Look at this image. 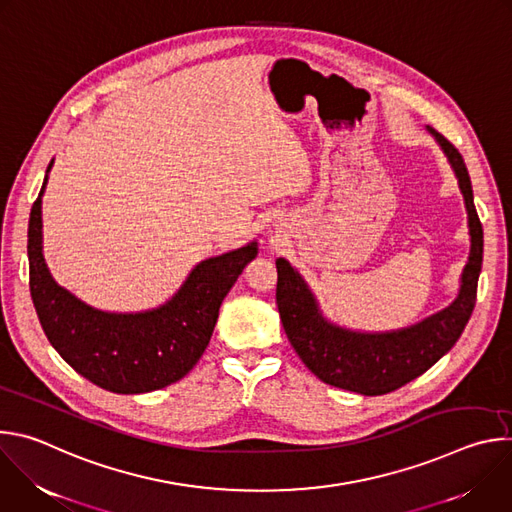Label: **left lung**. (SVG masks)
<instances>
[{"label": "left lung", "mask_w": 512, "mask_h": 512, "mask_svg": "<svg viewBox=\"0 0 512 512\" xmlns=\"http://www.w3.org/2000/svg\"><path fill=\"white\" fill-rule=\"evenodd\" d=\"M442 145L464 194L472 249L462 273L458 300L444 312L411 328L387 334H360L332 326L318 312L312 291L285 259H277V310L283 330L306 367L326 385L360 395H385L423 375L462 336L478 291L482 269V225L472 184L460 152L442 133L427 127Z\"/></svg>", "instance_id": "8db88e82"}]
</instances>
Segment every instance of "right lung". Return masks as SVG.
<instances>
[{"instance_id": "right-lung-1", "label": "right lung", "mask_w": 512, "mask_h": 512, "mask_svg": "<svg viewBox=\"0 0 512 512\" xmlns=\"http://www.w3.org/2000/svg\"><path fill=\"white\" fill-rule=\"evenodd\" d=\"M46 180L30 210L28 259L32 302L50 344L79 375L121 395L150 393L186 377L208 346L229 289L255 259L257 243L198 263L162 308L139 314L101 312L60 287L44 263Z\"/></svg>"}]
</instances>
